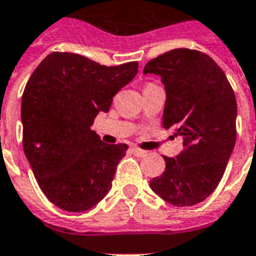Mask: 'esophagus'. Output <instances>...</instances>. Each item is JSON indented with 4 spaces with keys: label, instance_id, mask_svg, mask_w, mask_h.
<instances>
[{
    "label": "esophagus",
    "instance_id": "obj_1",
    "mask_svg": "<svg viewBox=\"0 0 256 256\" xmlns=\"http://www.w3.org/2000/svg\"><path fill=\"white\" fill-rule=\"evenodd\" d=\"M132 152H133L136 156H138V158H142V156L146 155V150H140V148H137V146H132Z\"/></svg>",
    "mask_w": 256,
    "mask_h": 256
}]
</instances>
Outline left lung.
<instances>
[{"instance_id": "8db88e82", "label": "left lung", "mask_w": 256, "mask_h": 256, "mask_svg": "<svg viewBox=\"0 0 256 256\" xmlns=\"http://www.w3.org/2000/svg\"><path fill=\"white\" fill-rule=\"evenodd\" d=\"M144 74L162 78L167 94L163 128L182 136L185 146L177 159L164 156L166 168L150 186L172 206H194L218 186L234 148V92L208 54L186 48L152 58Z\"/></svg>"}]
</instances>
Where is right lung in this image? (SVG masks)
<instances>
[{
	"mask_svg": "<svg viewBox=\"0 0 256 256\" xmlns=\"http://www.w3.org/2000/svg\"><path fill=\"white\" fill-rule=\"evenodd\" d=\"M137 71V62L106 67L53 52L31 74L22 97L23 150L41 190L58 208L86 211L110 192L128 145L102 142L90 126Z\"/></svg>",
	"mask_w": 256,
	"mask_h": 256,
	"instance_id": "right-lung-1",
	"label": "right lung"
}]
</instances>
